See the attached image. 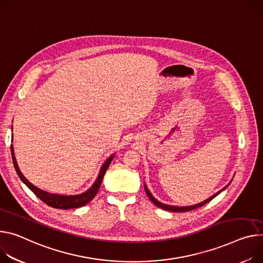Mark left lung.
Masks as SVG:
<instances>
[{
  "label": "left lung",
  "instance_id": "left-lung-1",
  "mask_svg": "<svg viewBox=\"0 0 263 263\" xmlns=\"http://www.w3.org/2000/svg\"><path fill=\"white\" fill-rule=\"evenodd\" d=\"M229 185H230V183H229L227 186H224V187L222 189V190H220L218 193H216L215 195H213L212 197H210L209 199L204 200L203 202H200V203L195 204V205H191V206H173V205H167V204H164V203H161L160 201H158L156 198H154V197H153V195L149 193V191H148V189L146 187V185H144V189H145V192H146V194H147L148 198L151 199V201L153 202L154 204H156L158 208L162 209V210H165V211H170V212H175V213H180V212H181V213H182V212H190V211L196 210V209H198V208H201L202 205L206 204L208 202H210L211 200H213V199H214L216 196H218L222 191H224Z\"/></svg>",
  "mask_w": 263,
  "mask_h": 263
}]
</instances>
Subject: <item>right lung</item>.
Here are the masks:
<instances>
[{"instance_id": "1", "label": "right lung", "mask_w": 263, "mask_h": 263, "mask_svg": "<svg viewBox=\"0 0 263 263\" xmlns=\"http://www.w3.org/2000/svg\"><path fill=\"white\" fill-rule=\"evenodd\" d=\"M11 156H12V162L15 168V172L17 174V176L20 177L23 182L27 185V187L40 199H41L44 203H46L47 205L54 208V209H61V210H69V209H77V208H81V206H84L85 204H87L88 202H90L95 196L97 195L101 183H102V180L103 177L111 162V160L114 159V155L110 156L106 161L105 163L102 165L100 170L99 176L97 178V180L95 181V183L91 185V187L89 190H87L86 192L82 193V194H79V195H72V196H65V195H55V194H50L47 193L45 191L40 190L39 187L34 186L32 183H30L29 181L24 177V175L20 171L17 163H16V160L14 157V151H13V146L11 145Z\"/></svg>"}]
</instances>
